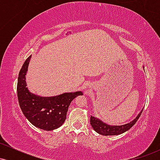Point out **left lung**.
Segmentation results:
<instances>
[{
    "label": "left lung",
    "mask_w": 160,
    "mask_h": 160,
    "mask_svg": "<svg viewBox=\"0 0 160 160\" xmlns=\"http://www.w3.org/2000/svg\"><path fill=\"white\" fill-rule=\"evenodd\" d=\"M142 111L143 109L141 110L140 113L138 114L137 117L132 121L124 125H120V126H111V125L106 123V122L101 120L100 119L92 117V116H91L90 124L92 127L93 128V129L97 133L100 134L102 135H104V136H108V135H119L120 134L126 132V131H128V129H130V128L132 127L139 119Z\"/></svg>",
    "instance_id": "left-lung-1"
}]
</instances>
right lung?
Returning a JSON list of instances; mask_svg holds the SVG:
<instances>
[{
  "label": "right lung",
  "mask_w": 160,
  "mask_h": 160,
  "mask_svg": "<svg viewBox=\"0 0 160 160\" xmlns=\"http://www.w3.org/2000/svg\"><path fill=\"white\" fill-rule=\"evenodd\" d=\"M32 56L25 60L19 71L17 95L20 108L28 120L37 128L52 131L65 122L70 104L82 91L65 92L52 97H42L29 91L26 74Z\"/></svg>",
  "instance_id": "obj_1"
}]
</instances>
